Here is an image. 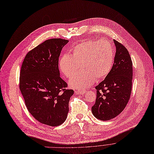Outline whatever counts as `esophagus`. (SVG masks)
I'll return each mask as SVG.
<instances>
[{
    "label": "esophagus",
    "instance_id": "1",
    "mask_svg": "<svg viewBox=\"0 0 154 154\" xmlns=\"http://www.w3.org/2000/svg\"><path fill=\"white\" fill-rule=\"evenodd\" d=\"M75 93L76 94H83L85 93V91L84 90H77V91H75Z\"/></svg>",
    "mask_w": 154,
    "mask_h": 154
}]
</instances>
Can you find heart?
<instances>
[{
	"instance_id": "obj_1",
	"label": "heart",
	"mask_w": 154,
	"mask_h": 154,
	"mask_svg": "<svg viewBox=\"0 0 154 154\" xmlns=\"http://www.w3.org/2000/svg\"><path fill=\"white\" fill-rule=\"evenodd\" d=\"M115 60L114 48L109 41L88 40L82 42L71 50V56H62L59 68L63 74L71 77L82 67L83 72L69 80L71 86L79 90L90 87L96 79H105L112 68Z\"/></svg>"
}]
</instances>
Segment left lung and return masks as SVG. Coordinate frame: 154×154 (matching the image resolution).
<instances>
[{
  "mask_svg": "<svg viewBox=\"0 0 154 154\" xmlns=\"http://www.w3.org/2000/svg\"><path fill=\"white\" fill-rule=\"evenodd\" d=\"M116 47L114 63L110 73L95 88L96 99L91 107L93 116L106 121L119 115L130 100L133 79V63L128 51L114 40Z\"/></svg>",
  "mask_w": 154,
  "mask_h": 154,
  "instance_id": "1",
  "label": "left lung"
}]
</instances>
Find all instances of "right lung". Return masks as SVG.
Segmentation results:
<instances>
[{
    "label": "right lung",
    "instance_id": "1",
    "mask_svg": "<svg viewBox=\"0 0 154 154\" xmlns=\"http://www.w3.org/2000/svg\"><path fill=\"white\" fill-rule=\"evenodd\" d=\"M69 40L51 38L27 53L20 77V89L29 113L39 122L51 127L66 119L69 102L74 94L60 77L59 57Z\"/></svg>",
    "mask_w": 154,
    "mask_h": 154
}]
</instances>
